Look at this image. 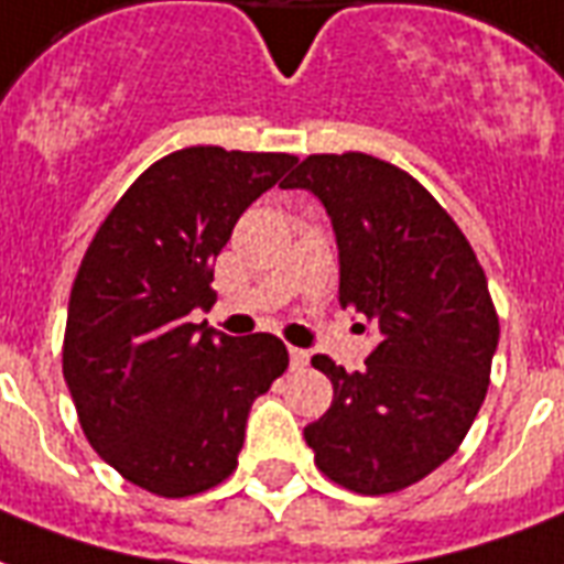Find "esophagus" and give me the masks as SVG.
<instances>
[{
  "instance_id": "34e87169",
  "label": "esophagus",
  "mask_w": 564,
  "mask_h": 564,
  "mask_svg": "<svg viewBox=\"0 0 564 564\" xmlns=\"http://www.w3.org/2000/svg\"><path fill=\"white\" fill-rule=\"evenodd\" d=\"M288 355H291V369H303L310 364V351L303 348H288Z\"/></svg>"
}]
</instances>
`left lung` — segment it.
<instances>
[{"label": "left lung", "instance_id": "8db88e82", "mask_svg": "<svg viewBox=\"0 0 564 564\" xmlns=\"http://www.w3.org/2000/svg\"><path fill=\"white\" fill-rule=\"evenodd\" d=\"M282 188L322 200L339 249V303L378 333L364 372L312 357L333 402L303 438L345 490H405L454 454L487 397L499 315L484 267L414 176L367 152L310 155Z\"/></svg>", "mask_w": 564, "mask_h": 564}]
</instances>
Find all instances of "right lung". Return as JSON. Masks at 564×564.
I'll return each instance as SVG.
<instances>
[{
  "mask_svg": "<svg viewBox=\"0 0 564 564\" xmlns=\"http://www.w3.org/2000/svg\"><path fill=\"white\" fill-rule=\"evenodd\" d=\"M294 162L221 147L171 152L131 183L86 249L63 376L89 445L141 490L183 499L221 484L252 402L288 369L276 336L237 339L188 315L213 306L216 254Z\"/></svg>",
  "mask_w": 564,
  "mask_h": 564,
  "instance_id": "right-lung-1",
  "label": "right lung"
}]
</instances>
